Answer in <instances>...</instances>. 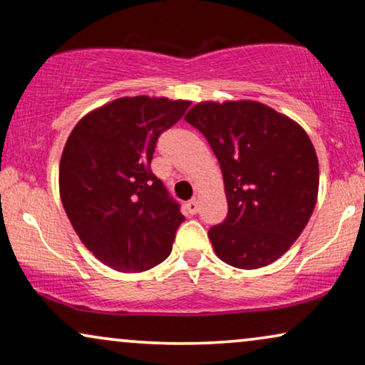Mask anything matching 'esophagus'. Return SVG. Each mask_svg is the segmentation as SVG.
Returning a JSON list of instances; mask_svg holds the SVG:
<instances>
[{
	"label": "esophagus",
	"instance_id": "34e87169",
	"mask_svg": "<svg viewBox=\"0 0 365 365\" xmlns=\"http://www.w3.org/2000/svg\"><path fill=\"white\" fill-rule=\"evenodd\" d=\"M199 211V206H197V201H189L186 204V212L191 214V216H194V214H197Z\"/></svg>",
	"mask_w": 365,
	"mask_h": 365
}]
</instances>
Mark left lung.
I'll return each instance as SVG.
<instances>
[{
    "instance_id": "8db88e82",
    "label": "left lung",
    "mask_w": 365,
    "mask_h": 365,
    "mask_svg": "<svg viewBox=\"0 0 365 365\" xmlns=\"http://www.w3.org/2000/svg\"><path fill=\"white\" fill-rule=\"evenodd\" d=\"M184 119L204 134L222 171L227 216L209 229L217 257L257 269L289 251L316 207L319 161L296 121L256 101H206Z\"/></svg>"
}]
</instances>
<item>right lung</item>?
Here are the masks:
<instances>
[{
	"label": "right lung",
	"instance_id": "right-lung-1",
	"mask_svg": "<svg viewBox=\"0 0 365 365\" xmlns=\"http://www.w3.org/2000/svg\"><path fill=\"white\" fill-rule=\"evenodd\" d=\"M189 104L119 98L88 113L63 149L64 211L93 256L119 272L148 271L171 254L184 216L151 161L158 138Z\"/></svg>",
	"mask_w": 365,
	"mask_h": 365
}]
</instances>
